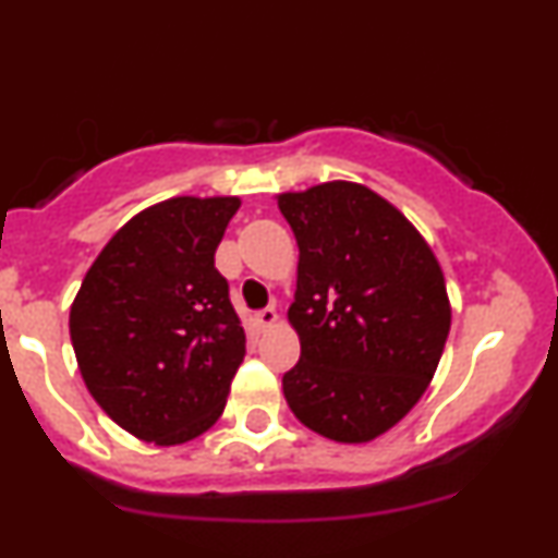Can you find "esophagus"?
<instances>
[{
	"label": "esophagus",
	"instance_id": "obj_1",
	"mask_svg": "<svg viewBox=\"0 0 558 558\" xmlns=\"http://www.w3.org/2000/svg\"><path fill=\"white\" fill-rule=\"evenodd\" d=\"M254 323H257L259 330H270L275 323H278V312H275V306H265V310H259L257 315H254Z\"/></svg>",
	"mask_w": 558,
	"mask_h": 558
}]
</instances>
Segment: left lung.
<instances>
[{"label":"left lung","instance_id":"8db88e82","mask_svg":"<svg viewBox=\"0 0 558 558\" xmlns=\"http://www.w3.org/2000/svg\"><path fill=\"white\" fill-rule=\"evenodd\" d=\"M299 243L288 323L301 356L283 393L301 425L367 444L412 412L451 328L430 243L367 185L330 181L278 194Z\"/></svg>","mask_w":558,"mask_h":558}]
</instances>
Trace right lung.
<instances>
[{
    "label": "right lung",
    "mask_w": 558,
    "mask_h": 558,
    "mask_svg": "<svg viewBox=\"0 0 558 558\" xmlns=\"http://www.w3.org/2000/svg\"><path fill=\"white\" fill-rule=\"evenodd\" d=\"M239 196H172L107 241L70 306L88 393L138 440L178 446L226 409L246 332L215 252Z\"/></svg>",
    "instance_id": "right-lung-1"
}]
</instances>
